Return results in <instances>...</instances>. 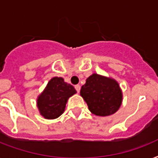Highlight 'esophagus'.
I'll return each instance as SVG.
<instances>
[{
  "mask_svg": "<svg viewBox=\"0 0 158 158\" xmlns=\"http://www.w3.org/2000/svg\"><path fill=\"white\" fill-rule=\"evenodd\" d=\"M74 88H75V89H76L77 93H79V91H80V85L77 84V85H75V86H74Z\"/></svg>",
  "mask_w": 158,
  "mask_h": 158,
  "instance_id": "1",
  "label": "esophagus"
}]
</instances>
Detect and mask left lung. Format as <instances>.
<instances>
[{"instance_id":"1","label":"left lung","mask_w":158,"mask_h":158,"mask_svg":"<svg viewBox=\"0 0 158 158\" xmlns=\"http://www.w3.org/2000/svg\"><path fill=\"white\" fill-rule=\"evenodd\" d=\"M80 95L89 106V110L99 116L116 112L122 102V93L117 82L97 74H92L86 79Z\"/></svg>"}]
</instances>
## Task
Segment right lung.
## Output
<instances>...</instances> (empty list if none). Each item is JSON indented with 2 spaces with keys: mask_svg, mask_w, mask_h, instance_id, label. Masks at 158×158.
Instances as JSON below:
<instances>
[{
  "mask_svg": "<svg viewBox=\"0 0 158 158\" xmlns=\"http://www.w3.org/2000/svg\"><path fill=\"white\" fill-rule=\"evenodd\" d=\"M76 94L71 84L60 77H54L48 82L45 90L38 97V107L46 119H56L64 112L69 97Z\"/></svg>",
  "mask_w": 158,
  "mask_h": 158,
  "instance_id": "add662e5",
  "label": "right lung"
}]
</instances>
